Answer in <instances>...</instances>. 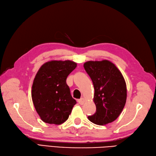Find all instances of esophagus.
Wrapping results in <instances>:
<instances>
[{
	"instance_id": "obj_1",
	"label": "esophagus",
	"mask_w": 156,
	"mask_h": 156,
	"mask_svg": "<svg viewBox=\"0 0 156 156\" xmlns=\"http://www.w3.org/2000/svg\"><path fill=\"white\" fill-rule=\"evenodd\" d=\"M78 103L80 104V105H82L84 103V102H85V100L83 98H80V99H79L78 100Z\"/></svg>"
}]
</instances>
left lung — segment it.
Instances as JSON below:
<instances>
[{
	"instance_id": "1",
	"label": "left lung",
	"mask_w": 156,
	"mask_h": 156,
	"mask_svg": "<svg viewBox=\"0 0 156 156\" xmlns=\"http://www.w3.org/2000/svg\"><path fill=\"white\" fill-rule=\"evenodd\" d=\"M94 88V114L88 117L97 125L114 122L121 114L126 102L127 89L125 80L115 64L110 61H88L84 64Z\"/></svg>"
}]
</instances>
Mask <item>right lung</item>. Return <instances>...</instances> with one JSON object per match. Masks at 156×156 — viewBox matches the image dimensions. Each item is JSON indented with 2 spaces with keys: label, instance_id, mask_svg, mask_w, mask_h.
I'll return each instance as SVG.
<instances>
[{
  "label": "right lung",
  "instance_id": "add662e5",
  "mask_svg": "<svg viewBox=\"0 0 156 156\" xmlns=\"http://www.w3.org/2000/svg\"><path fill=\"white\" fill-rule=\"evenodd\" d=\"M76 66L71 60H52L40 68L32 84V99L43 122L60 125L69 117L76 101L71 96L66 78Z\"/></svg>",
  "mask_w": 156,
  "mask_h": 156
}]
</instances>
